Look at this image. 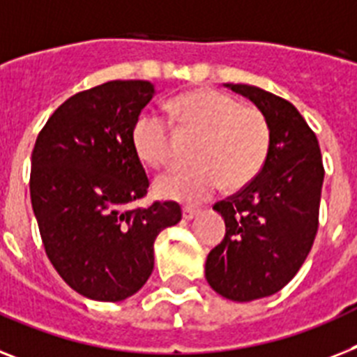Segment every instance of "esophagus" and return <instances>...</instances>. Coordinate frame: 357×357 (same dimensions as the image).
I'll return each mask as SVG.
<instances>
[{"mask_svg": "<svg viewBox=\"0 0 357 357\" xmlns=\"http://www.w3.org/2000/svg\"><path fill=\"white\" fill-rule=\"evenodd\" d=\"M197 213H199V210H195V208H190V206H184V210H182V217H184L185 220H191Z\"/></svg>", "mask_w": 357, "mask_h": 357, "instance_id": "1", "label": "esophagus"}]
</instances>
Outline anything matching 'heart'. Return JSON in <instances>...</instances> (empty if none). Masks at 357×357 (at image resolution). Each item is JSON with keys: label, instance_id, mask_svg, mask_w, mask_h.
I'll list each match as a JSON object with an SVG mask.
<instances>
[{"label": "heart", "instance_id": "b5f03b06", "mask_svg": "<svg viewBox=\"0 0 357 357\" xmlns=\"http://www.w3.org/2000/svg\"><path fill=\"white\" fill-rule=\"evenodd\" d=\"M167 119L146 111L135 120L131 142L149 167L172 162V123L197 137L191 167H176L157 178L155 190L164 199L199 204L226 184L238 190L261 173L270 153L272 131L266 114L215 89H199L167 102Z\"/></svg>", "mask_w": 357, "mask_h": 357}]
</instances>
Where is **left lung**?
<instances>
[{
  "label": "left lung",
  "instance_id": "left-lung-1",
  "mask_svg": "<svg viewBox=\"0 0 357 357\" xmlns=\"http://www.w3.org/2000/svg\"><path fill=\"white\" fill-rule=\"evenodd\" d=\"M270 122L272 142L263 169L243 190L215 202L226 235L206 259V279L231 301L273 296L294 279L319 228L325 167L319 142L301 113L278 94L228 84Z\"/></svg>",
  "mask_w": 357,
  "mask_h": 357
}]
</instances>
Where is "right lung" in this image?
<instances>
[{
	"label": "right lung",
	"mask_w": 357,
	"mask_h": 357,
	"mask_svg": "<svg viewBox=\"0 0 357 357\" xmlns=\"http://www.w3.org/2000/svg\"><path fill=\"white\" fill-rule=\"evenodd\" d=\"M146 79H113L76 93L41 128L31 158V202L47 257L94 301H122L153 272V243L182 219L173 200L126 210L149 178L131 129L153 98Z\"/></svg>",
	"instance_id": "right-lung-1"
}]
</instances>
